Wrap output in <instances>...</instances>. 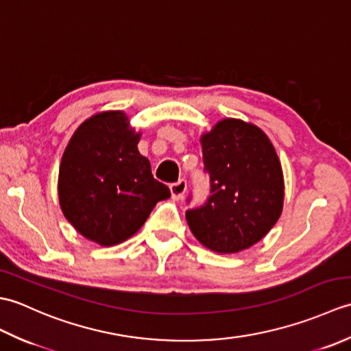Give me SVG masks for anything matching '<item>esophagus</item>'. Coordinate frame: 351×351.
I'll use <instances>...</instances> for the list:
<instances>
[{
    "instance_id": "1",
    "label": "esophagus",
    "mask_w": 351,
    "mask_h": 351,
    "mask_svg": "<svg viewBox=\"0 0 351 351\" xmlns=\"http://www.w3.org/2000/svg\"><path fill=\"white\" fill-rule=\"evenodd\" d=\"M185 191H187V181L180 180L175 184L170 185V193H171V199L173 200H180L184 197Z\"/></svg>"
}]
</instances>
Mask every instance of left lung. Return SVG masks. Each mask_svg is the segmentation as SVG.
Segmentation results:
<instances>
[{
    "instance_id": "8db88e82",
    "label": "left lung",
    "mask_w": 351,
    "mask_h": 351,
    "mask_svg": "<svg viewBox=\"0 0 351 351\" xmlns=\"http://www.w3.org/2000/svg\"><path fill=\"white\" fill-rule=\"evenodd\" d=\"M200 143L211 190L204 205L185 213L191 232L213 252L249 249L280 217L283 175L278 154L258 126L238 119L220 121Z\"/></svg>"
}]
</instances>
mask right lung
<instances>
[{"instance_id": "obj_1", "label": "right lung", "mask_w": 351, "mask_h": 351, "mask_svg": "<svg viewBox=\"0 0 351 351\" xmlns=\"http://www.w3.org/2000/svg\"><path fill=\"white\" fill-rule=\"evenodd\" d=\"M122 111H104L78 126L58 171V200L87 240L114 245L128 240L160 200L170 197L137 149L140 132Z\"/></svg>"}]
</instances>
